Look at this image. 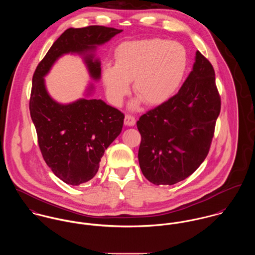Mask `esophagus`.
<instances>
[{
    "instance_id": "1",
    "label": "esophagus",
    "mask_w": 255,
    "mask_h": 255,
    "mask_svg": "<svg viewBox=\"0 0 255 255\" xmlns=\"http://www.w3.org/2000/svg\"><path fill=\"white\" fill-rule=\"evenodd\" d=\"M125 125L128 126V127H133L135 125V118L131 115H126Z\"/></svg>"
}]
</instances>
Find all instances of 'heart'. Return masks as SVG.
I'll return each mask as SVG.
<instances>
[{"instance_id":"obj_1","label":"heart","mask_w":255,"mask_h":255,"mask_svg":"<svg viewBox=\"0 0 255 255\" xmlns=\"http://www.w3.org/2000/svg\"><path fill=\"white\" fill-rule=\"evenodd\" d=\"M115 61V66L105 65L102 69L107 96L113 104L121 105L132 81L138 97L131 108L141 100L147 105L169 100L180 87L187 68V54L182 44L160 38L123 42L116 49Z\"/></svg>"}]
</instances>
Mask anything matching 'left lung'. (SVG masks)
I'll use <instances>...</instances> for the list:
<instances>
[{"mask_svg":"<svg viewBox=\"0 0 255 255\" xmlns=\"http://www.w3.org/2000/svg\"><path fill=\"white\" fill-rule=\"evenodd\" d=\"M220 110L214 69L196 51L179 92L136 123L141 134L138 161L146 179L172 185L189 177L209 152Z\"/></svg>","mask_w":255,"mask_h":255,"instance_id":"8db88e82","label":"left lung"}]
</instances>
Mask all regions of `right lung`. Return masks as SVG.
Listing matches in <instances>:
<instances>
[{
  "label": "right lung",
  "mask_w": 255,
  "mask_h": 255,
  "mask_svg": "<svg viewBox=\"0 0 255 255\" xmlns=\"http://www.w3.org/2000/svg\"><path fill=\"white\" fill-rule=\"evenodd\" d=\"M122 29L92 25L69 28L47 52L32 78L29 110L36 128L38 143L47 165L63 182L79 185L98 172L105 150L120 135L124 114L101 99H91L95 90L89 82L84 97L63 104L49 94L45 76L65 55L79 56L90 75L101 78L98 46L121 33Z\"/></svg>",
  "instance_id": "obj_1"
}]
</instances>
